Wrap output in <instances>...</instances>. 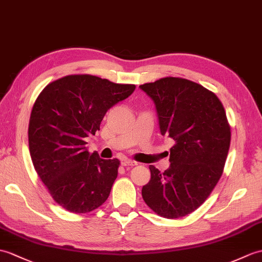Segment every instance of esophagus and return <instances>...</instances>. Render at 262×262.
Segmentation results:
<instances>
[{
    "instance_id": "34e87169",
    "label": "esophagus",
    "mask_w": 262,
    "mask_h": 262,
    "mask_svg": "<svg viewBox=\"0 0 262 262\" xmlns=\"http://www.w3.org/2000/svg\"><path fill=\"white\" fill-rule=\"evenodd\" d=\"M121 165L123 166H135V165H137V163L132 161V160H124L123 162H121Z\"/></svg>"
}]
</instances>
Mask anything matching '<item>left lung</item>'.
Instances as JSON below:
<instances>
[{"instance_id":"1","label":"left lung","mask_w":262,"mask_h":262,"mask_svg":"<svg viewBox=\"0 0 262 262\" xmlns=\"http://www.w3.org/2000/svg\"><path fill=\"white\" fill-rule=\"evenodd\" d=\"M154 101L161 134L173 138L168 169L150 165L142 195L156 214L167 219L195 211L223 173L231 141L223 105L212 91L183 78L166 77L139 86Z\"/></svg>"}]
</instances>
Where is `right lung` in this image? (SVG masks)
Returning a JSON list of instances; mask_svg holds the SVG:
<instances>
[{"instance_id": "1", "label": "right lung", "mask_w": 262, "mask_h": 262, "mask_svg": "<svg viewBox=\"0 0 262 262\" xmlns=\"http://www.w3.org/2000/svg\"><path fill=\"white\" fill-rule=\"evenodd\" d=\"M135 84L114 83L90 75H71L49 83L36 98L29 123V149L52 199L74 213L105 203L118 175L117 159L90 154L86 139Z\"/></svg>"}]
</instances>
